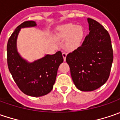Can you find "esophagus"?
Here are the masks:
<instances>
[{
	"instance_id": "1",
	"label": "esophagus",
	"mask_w": 120,
	"mask_h": 120,
	"mask_svg": "<svg viewBox=\"0 0 120 120\" xmlns=\"http://www.w3.org/2000/svg\"><path fill=\"white\" fill-rule=\"evenodd\" d=\"M66 55H67V54H66V52H63V53H62V56H63V58H64V61L66 60Z\"/></svg>"
}]
</instances>
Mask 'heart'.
Masks as SVG:
<instances>
[{
	"label": "heart",
	"instance_id": "1",
	"mask_svg": "<svg viewBox=\"0 0 120 120\" xmlns=\"http://www.w3.org/2000/svg\"><path fill=\"white\" fill-rule=\"evenodd\" d=\"M84 36V31L80 25L67 24L61 27L57 34L60 40H67L66 47L69 50H75L80 46Z\"/></svg>",
	"mask_w": 120,
	"mask_h": 120
}]
</instances>
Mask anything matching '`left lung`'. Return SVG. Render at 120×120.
<instances>
[{"instance_id": "obj_1", "label": "left lung", "mask_w": 120, "mask_h": 120, "mask_svg": "<svg viewBox=\"0 0 120 120\" xmlns=\"http://www.w3.org/2000/svg\"><path fill=\"white\" fill-rule=\"evenodd\" d=\"M89 34L82 44L66 56L72 79L82 91H92L107 81L113 59L107 31L97 21L88 18Z\"/></svg>"}]
</instances>
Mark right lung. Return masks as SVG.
I'll return each mask as SVG.
<instances>
[{
  "instance_id": "obj_1",
  "label": "right lung",
  "mask_w": 120,
  "mask_h": 120,
  "mask_svg": "<svg viewBox=\"0 0 120 120\" xmlns=\"http://www.w3.org/2000/svg\"><path fill=\"white\" fill-rule=\"evenodd\" d=\"M36 26L34 21L23 22L15 29L7 44L8 70L20 90L31 97L44 96L52 90L58 67L64 61L60 51L54 54H46L32 62L21 56L17 48L20 30Z\"/></svg>"
}]
</instances>
